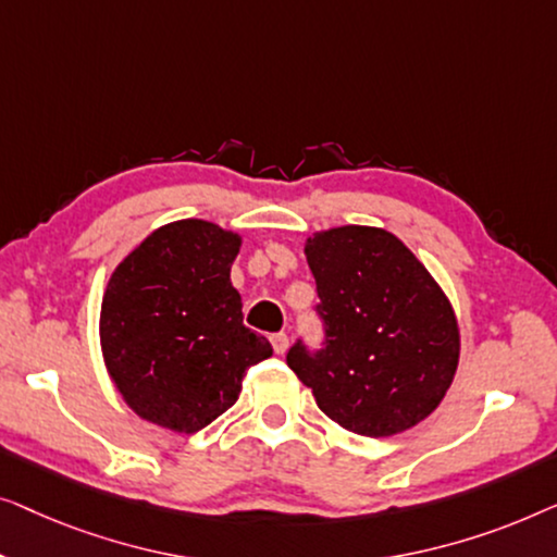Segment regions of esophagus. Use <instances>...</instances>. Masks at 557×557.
Instances as JSON below:
<instances>
[{"label": "esophagus", "instance_id": "34e87169", "mask_svg": "<svg viewBox=\"0 0 557 557\" xmlns=\"http://www.w3.org/2000/svg\"><path fill=\"white\" fill-rule=\"evenodd\" d=\"M270 343H272V348H275L277 356L285 354L287 346H289V341H287L285 333H272V335H270Z\"/></svg>", "mask_w": 557, "mask_h": 557}]
</instances>
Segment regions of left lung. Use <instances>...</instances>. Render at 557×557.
I'll return each instance as SVG.
<instances>
[{"label":"left lung","instance_id":"left-lung-1","mask_svg":"<svg viewBox=\"0 0 557 557\" xmlns=\"http://www.w3.org/2000/svg\"><path fill=\"white\" fill-rule=\"evenodd\" d=\"M323 343L297 338L287 366L335 424L391 436L424 421L451 386L459 327L442 287L401 239L338 226L305 245Z\"/></svg>","mask_w":557,"mask_h":557}]
</instances>
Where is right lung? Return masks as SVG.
<instances>
[{
    "label": "right lung",
    "mask_w": 557,
    "mask_h": 557,
    "mask_svg": "<svg viewBox=\"0 0 557 557\" xmlns=\"http://www.w3.org/2000/svg\"><path fill=\"white\" fill-rule=\"evenodd\" d=\"M237 252V234L182 219L115 268L100 305V346L140 419L199 432L237 401L249 368L272 356L268 338L242 323L230 280Z\"/></svg>",
    "instance_id": "1"
}]
</instances>
